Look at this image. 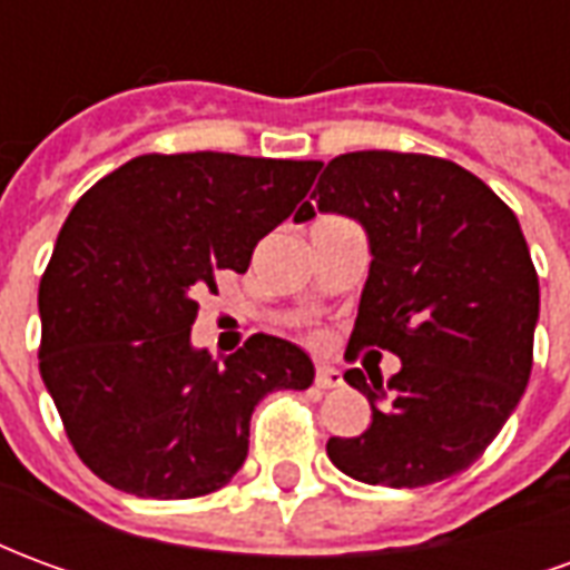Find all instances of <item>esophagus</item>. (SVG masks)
<instances>
[{"label":"esophagus","instance_id":"34e87169","mask_svg":"<svg viewBox=\"0 0 570 570\" xmlns=\"http://www.w3.org/2000/svg\"><path fill=\"white\" fill-rule=\"evenodd\" d=\"M314 384H317V387H323V391H333V387H342V384H345V379H342V372L333 370V366H321V370H317V375H314Z\"/></svg>","mask_w":570,"mask_h":570}]
</instances>
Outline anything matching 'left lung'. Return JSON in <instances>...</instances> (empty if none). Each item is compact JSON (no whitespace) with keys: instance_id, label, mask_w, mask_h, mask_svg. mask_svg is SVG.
<instances>
[{"instance_id":"obj_1","label":"left lung","mask_w":570,"mask_h":570,"mask_svg":"<svg viewBox=\"0 0 570 570\" xmlns=\"http://www.w3.org/2000/svg\"><path fill=\"white\" fill-rule=\"evenodd\" d=\"M314 204L370 235V277L345 357L391 351L387 384L347 370L370 400L366 433L326 442L342 473L421 489L489 449L525 394L540 286L515 213L461 164L415 151H347L323 167Z\"/></svg>"}]
</instances>
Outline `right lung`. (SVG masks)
Masks as SVG:
<instances>
[{
  "mask_svg": "<svg viewBox=\"0 0 570 570\" xmlns=\"http://www.w3.org/2000/svg\"><path fill=\"white\" fill-rule=\"evenodd\" d=\"M321 161L140 155L94 183L39 284V372L72 449L112 489L183 501L223 489L272 391H305L293 342L249 335L223 363L191 347L200 293L308 195Z\"/></svg>",
  "mask_w": 570,
  "mask_h": 570,
  "instance_id": "add662e5",
  "label": "right lung"
}]
</instances>
